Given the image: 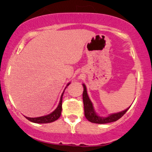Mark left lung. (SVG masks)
I'll list each match as a JSON object with an SVG mask.
<instances>
[{"instance_id": "8db88e82", "label": "left lung", "mask_w": 152, "mask_h": 152, "mask_svg": "<svg viewBox=\"0 0 152 152\" xmlns=\"http://www.w3.org/2000/svg\"><path fill=\"white\" fill-rule=\"evenodd\" d=\"M84 86V91H83V102H84V115L85 117L86 118V119L93 123H97V124H107L109 123V122H115L117 121L118 120H119L120 118H122L123 116L126 111H128V109L130 107H129L128 109H126L124 111L120 112V113L111 114L109 116H108L107 118H101L97 115L95 113L94 109H93V104L91 102V101L89 99L87 94V91H86V87L84 84H83Z\"/></svg>"}]
</instances>
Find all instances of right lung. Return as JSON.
<instances>
[{
	"instance_id": "1",
	"label": "right lung",
	"mask_w": 152,
	"mask_h": 152,
	"mask_svg": "<svg viewBox=\"0 0 152 152\" xmlns=\"http://www.w3.org/2000/svg\"><path fill=\"white\" fill-rule=\"evenodd\" d=\"M70 84H68L67 86ZM64 93H62L61 99H60V102L59 105L57 109H56L55 111H54L53 113H51L49 115H45V116H41V117H38V118H28L26 117L28 120H30V122H34V123H50V122H53L55 120H57L58 118L60 117L61 113L62 111V97H63Z\"/></svg>"
}]
</instances>
